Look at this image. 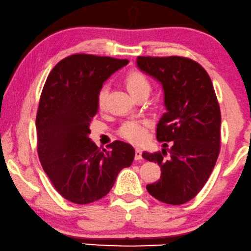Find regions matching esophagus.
Segmentation results:
<instances>
[{
	"mask_svg": "<svg viewBox=\"0 0 251 251\" xmlns=\"http://www.w3.org/2000/svg\"><path fill=\"white\" fill-rule=\"evenodd\" d=\"M142 159V150L140 148H135V160Z\"/></svg>",
	"mask_w": 251,
	"mask_h": 251,
	"instance_id": "1",
	"label": "esophagus"
}]
</instances>
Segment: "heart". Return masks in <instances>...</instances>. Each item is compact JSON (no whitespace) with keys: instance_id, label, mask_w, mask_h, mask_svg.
I'll return each mask as SVG.
<instances>
[{"instance_id":"obj_1","label":"heart","mask_w":251,"mask_h":251,"mask_svg":"<svg viewBox=\"0 0 251 251\" xmlns=\"http://www.w3.org/2000/svg\"><path fill=\"white\" fill-rule=\"evenodd\" d=\"M125 86L133 98L143 93L149 94L151 90L149 80L142 73L137 72V70H133V72L127 74L125 77ZM105 97H107V91L102 89L98 97L99 108H103ZM121 135L130 142H142L146 137V123L139 121L125 123L121 128Z\"/></svg>"}]
</instances>
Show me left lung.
I'll return each mask as SVG.
<instances>
[{
	"label": "left lung",
	"instance_id": "obj_1",
	"mask_svg": "<svg viewBox=\"0 0 251 251\" xmlns=\"http://www.w3.org/2000/svg\"><path fill=\"white\" fill-rule=\"evenodd\" d=\"M136 66L159 82L166 109L157 125L161 151L142 153L161 169L147 190L161 202L183 204L203 188L220 153L221 110L213 83L199 63L183 56H137Z\"/></svg>",
	"mask_w": 251,
	"mask_h": 251
}]
</instances>
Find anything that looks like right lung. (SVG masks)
Segmentation results:
<instances>
[{"mask_svg": "<svg viewBox=\"0 0 251 251\" xmlns=\"http://www.w3.org/2000/svg\"><path fill=\"white\" fill-rule=\"evenodd\" d=\"M127 59L74 54L48 76L36 116L37 151L44 172L60 195L74 203L94 202L108 195L135 150L115 141L100 150L89 135L103 83Z\"/></svg>", "mask_w": 251, "mask_h": 251, "instance_id": "add662e5", "label": "right lung"}]
</instances>
